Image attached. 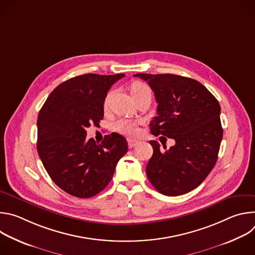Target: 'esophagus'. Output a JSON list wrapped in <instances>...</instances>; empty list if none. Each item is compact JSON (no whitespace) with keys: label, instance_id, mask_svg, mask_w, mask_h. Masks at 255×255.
Returning <instances> with one entry per match:
<instances>
[{"label":"esophagus","instance_id":"1","mask_svg":"<svg viewBox=\"0 0 255 255\" xmlns=\"http://www.w3.org/2000/svg\"><path fill=\"white\" fill-rule=\"evenodd\" d=\"M138 143H139L138 141H136V140H133V139H129V140H128V145H129V147H130V148H133V147H135Z\"/></svg>","mask_w":255,"mask_h":255}]
</instances>
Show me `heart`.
<instances>
[{"label":"heart","instance_id":"1","mask_svg":"<svg viewBox=\"0 0 255 255\" xmlns=\"http://www.w3.org/2000/svg\"><path fill=\"white\" fill-rule=\"evenodd\" d=\"M131 95L133 97V99H136L138 97H141L143 95L146 94H151V90L150 88L145 85L143 83L140 82H136L131 86L130 89ZM107 103V101H106ZM114 129L116 131H118L121 134H124L126 136L129 137H135L138 135L139 133V127H138V123L131 121V120H127V119H120L117 120L114 123Z\"/></svg>","mask_w":255,"mask_h":255}]
</instances>
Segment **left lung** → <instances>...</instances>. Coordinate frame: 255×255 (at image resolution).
Listing matches in <instances>:
<instances>
[{
  "label": "left lung",
  "instance_id": "1",
  "mask_svg": "<svg viewBox=\"0 0 255 255\" xmlns=\"http://www.w3.org/2000/svg\"><path fill=\"white\" fill-rule=\"evenodd\" d=\"M147 82L157 102L150 124L153 135L172 138L175 144L160 150L149 143L153 154L146 166L151 185L165 196L187 194L208 176L216 164L223 137L217 99L198 81L176 75L136 74Z\"/></svg>",
  "mask_w": 255,
  "mask_h": 255
}]
</instances>
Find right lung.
<instances>
[{"label":"right lung","mask_w":255,"mask_h":255,"mask_svg":"<svg viewBox=\"0 0 255 255\" xmlns=\"http://www.w3.org/2000/svg\"><path fill=\"white\" fill-rule=\"evenodd\" d=\"M124 74H87L69 79L48 96L37 119V151L47 173L61 190L82 199L96 196L110 183L128 151L118 133L101 143L87 139L91 125L104 117L108 91Z\"/></svg>","instance_id":"add662e5"}]
</instances>
